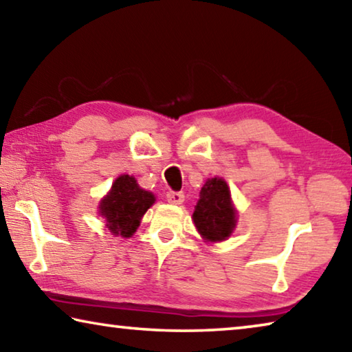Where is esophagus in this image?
Listing matches in <instances>:
<instances>
[{
  "instance_id": "1",
  "label": "esophagus",
  "mask_w": 352,
  "mask_h": 352,
  "mask_svg": "<svg viewBox=\"0 0 352 352\" xmlns=\"http://www.w3.org/2000/svg\"><path fill=\"white\" fill-rule=\"evenodd\" d=\"M166 199H168V201L172 205H182L183 200H184V194L183 192H175V190H169V192L166 194Z\"/></svg>"
}]
</instances>
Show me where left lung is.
Instances as JSON below:
<instances>
[{
  "mask_svg": "<svg viewBox=\"0 0 352 352\" xmlns=\"http://www.w3.org/2000/svg\"><path fill=\"white\" fill-rule=\"evenodd\" d=\"M192 219L205 241H225L233 233L236 211L231 205L228 184L222 178H210L204 184Z\"/></svg>",
  "mask_w": 352,
  "mask_h": 352,
  "instance_id": "left-lung-1",
  "label": "left lung"
}]
</instances>
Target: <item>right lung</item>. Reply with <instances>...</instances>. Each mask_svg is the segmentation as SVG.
<instances>
[{"mask_svg":"<svg viewBox=\"0 0 352 352\" xmlns=\"http://www.w3.org/2000/svg\"><path fill=\"white\" fill-rule=\"evenodd\" d=\"M153 201V194L141 189L133 177L121 175L113 183L109 195L100 201L99 212L113 234L130 237Z\"/></svg>","mask_w":352,"mask_h":352,"instance_id":"obj_1","label":"right lung"}]
</instances>
